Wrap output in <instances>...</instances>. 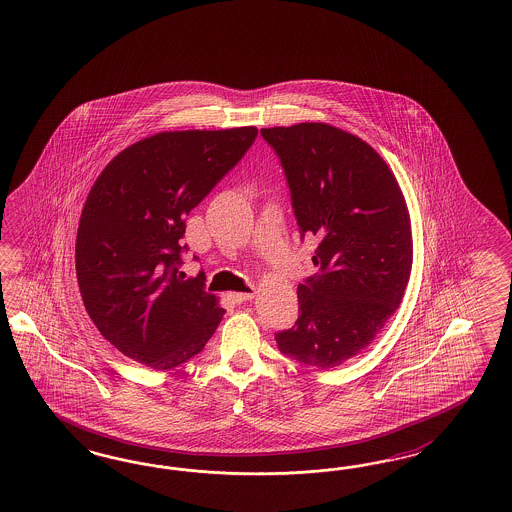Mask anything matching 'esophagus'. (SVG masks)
Returning a JSON list of instances; mask_svg holds the SVG:
<instances>
[{
    "instance_id": "obj_1",
    "label": "esophagus",
    "mask_w": 512,
    "mask_h": 512,
    "mask_svg": "<svg viewBox=\"0 0 512 512\" xmlns=\"http://www.w3.org/2000/svg\"><path fill=\"white\" fill-rule=\"evenodd\" d=\"M251 293H231V300H233L234 304H244V302H248L251 300L253 296H255V289H249Z\"/></svg>"
}]
</instances>
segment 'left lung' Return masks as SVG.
Returning <instances> with one entry per match:
<instances>
[{"label": "left lung", "mask_w": 512, "mask_h": 512, "mask_svg": "<svg viewBox=\"0 0 512 512\" xmlns=\"http://www.w3.org/2000/svg\"><path fill=\"white\" fill-rule=\"evenodd\" d=\"M287 176L300 233L317 236L321 272L298 285V321L279 351L328 370L357 357L398 310L413 264L402 189L368 142L334 125L261 129Z\"/></svg>", "instance_id": "obj_1"}]
</instances>
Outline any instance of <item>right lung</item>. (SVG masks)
Returning a JSON list of instances; mask_svg holds the SVG:
<instances>
[{"mask_svg":"<svg viewBox=\"0 0 512 512\" xmlns=\"http://www.w3.org/2000/svg\"><path fill=\"white\" fill-rule=\"evenodd\" d=\"M257 127L163 131L97 176L78 223V289L93 325L125 357L172 370L201 353L225 310L204 272H178L186 216L233 169Z\"/></svg>","mask_w":512,"mask_h":512,"instance_id":"right-lung-1","label":"right lung"}]
</instances>
